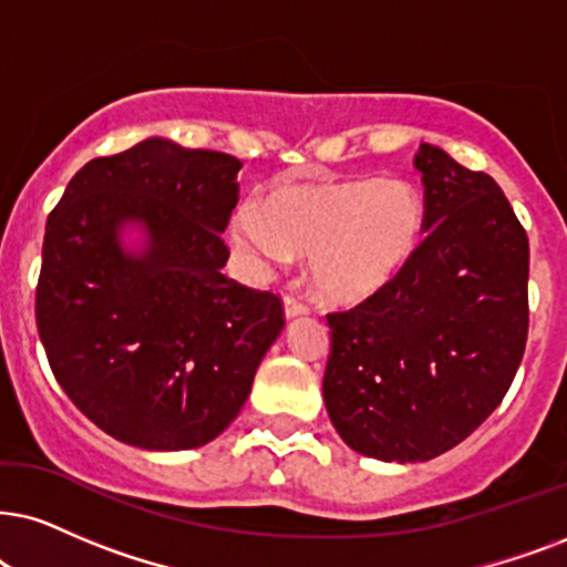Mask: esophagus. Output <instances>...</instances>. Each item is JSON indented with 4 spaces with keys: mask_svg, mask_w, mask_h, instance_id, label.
Listing matches in <instances>:
<instances>
[{
    "mask_svg": "<svg viewBox=\"0 0 567 567\" xmlns=\"http://www.w3.org/2000/svg\"><path fill=\"white\" fill-rule=\"evenodd\" d=\"M306 311H308V306L296 296V292H288V296H285V317H288V319L303 317Z\"/></svg>",
    "mask_w": 567,
    "mask_h": 567,
    "instance_id": "34e87169",
    "label": "esophagus"
}]
</instances>
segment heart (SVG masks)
Returning <instances> with one entry per match:
<instances>
[{
	"label": "heart",
	"instance_id": "1",
	"mask_svg": "<svg viewBox=\"0 0 567 567\" xmlns=\"http://www.w3.org/2000/svg\"><path fill=\"white\" fill-rule=\"evenodd\" d=\"M424 230V204L400 181H346L277 193L240 206L233 233L264 264L311 256L313 288L332 303H358L390 285Z\"/></svg>",
	"mask_w": 567,
	"mask_h": 567
}]
</instances>
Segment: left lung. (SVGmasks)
Listing matches in <instances>:
<instances>
[{
  "label": "left lung",
  "instance_id": "obj_1",
  "mask_svg": "<svg viewBox=\"0 0 567 567\" xmlns=\"http://www.w3.org/2000/svg\"><path fill=\"white\" fill-rule=\"evenodd\" d=\"M424 240L405 269L327 313L324 403L355 453L432 461L489 419L528 337V235L486 172L421 143Z\"/></svg>",
  "mask_w": 567,
  "mask_h": 567
}]
</instances>
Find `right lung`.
I'll return each mask as SVG.
<instances>
[{
  "label": "right lung",
  "instance_id": "obj_1",
  "mask_svg": "<svg viewBox=\"0 0 567 567\" xmlns=\"http://www.w3.org/2000/svg\"><path fill=\"white\" fill-rule=\"evenodd\" d=\"M240 159L148 138L75 172L47 219L35 327L81 413L143 450L212 442L285 327L282 298L221 275ZM138 220L146 255L116 230Z\"/></svg>",
  "mask_w": 567,
  "mask_h": 567
}]
</instances>
